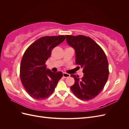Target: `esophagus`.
I'll return each mask as SVG.
<instances>
[{
    "mask_svg": "<svg viewBox=\"0 0 129 129\" xmlns=\"http://www.w3.org/2000/svg\"><path fill=\"white\" fill-rule=\"evenodd\" d=\"M63 76L64 77V78H67V77H69L70 76V75L68 73H63Z\"/></svg>",
    "mask_w": 129,
    "mask_h": 129,
    "instance_id": "obj_1",
    "label": "esophagus"
}]
</instances>
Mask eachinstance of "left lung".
Segmentation results:
<instances>
[{
	"mask_svg": "<svg viewBox=\"0 0 129 129\" xmlns=\"http://www.w3.org/2000/svg\"><path fill=\"white\" fill-rule=\"evenodd\" d=\"M66 41L74 48L75 63L83 68V76L71 74L75 83L71 89L78 99H94L103 89L109 76V64L102 48L91 38L82 35H66Z\"/></svg>",
	"mask_w": 129,
	"mask_h": 129,
	"instance_id": "8db88e82",
	"label": "left lung"
}]
</instances>
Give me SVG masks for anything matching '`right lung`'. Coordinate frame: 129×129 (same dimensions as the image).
<instances>
[{"mask_svg":"<svg viewBox=\"0 0 129 129\" xmlns=\"http://www.w3.org/2000/svg\"><path fill=\"white\" fill-rule=\"evenodd\" d=\"M65 39L64 36L43 37L25 52L20 63V77L23 86L33 99L42 100L48 97L63 76L61 72L53 73L46 69L45 63L52 49Z\"/></svg>","mask_w":129,"mask_h":129,"instance_id":"1","label":"right lung"}]
</instances>
